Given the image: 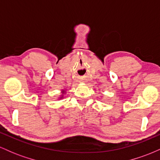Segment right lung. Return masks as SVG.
Listing matches in <instances>:
<instances>
[{"label":"right lung","mask_w":160,"mask_h":160,"mask_svg":"<svg viewBox=\"0 0 160 160\" xmlns=\"http://www.w3.org/2000/svg\"><path fill=\"white\" fill-rule=\"evenodd\" d=\"M62 98V97H61V98Z\"/></svg>","instance_id":"1"}]
</instances>
